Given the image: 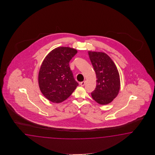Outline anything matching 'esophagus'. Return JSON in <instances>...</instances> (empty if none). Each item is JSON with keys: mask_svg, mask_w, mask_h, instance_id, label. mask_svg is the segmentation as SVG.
Segmentation results:
<instances>
[{"mask_svg": "<svg viewBox=\"0 0 155 155\" xmlns=\"http://www.w3.org/2000/svg\"><path fill=\"white\" fill-rule=\"evenodd\" d=\"M85 81H82V82H80V85L82 86H84L85 85Z\"/></svg>", "mask_w": 155, "mask_h": 155, "instance_id": "obj_1", "label": "esophagus"}]
</instances>
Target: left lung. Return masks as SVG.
Wrapping results in <instances>:
<instances>
[{"mask_svg": "<svg viewBox=\"0 0 155 155\" xmlns=\"http://www.w3.org/2000/svg\"><path fill=\"white\" fill-rule=\"evenodd\" d=\"M96 75V86L92 92V99L100 105L112 101L120 89L119 71L115 63L106 54L102 52H88Z\"/></svg>", "mask_w": 155, "mask_h": 155, "instance_id": "left-lung-1", "label": "left lung"}]
</instances>
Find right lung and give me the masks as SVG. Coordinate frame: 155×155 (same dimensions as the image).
Returning a JSON list of instances; mask_svg holds the SVG:
<instances>
[{
  "mask_svg": "<svg viewBox=\"0 0 155 155\" xmlns=\"http://www.w3.org/2000/svg\"><path fill=\"white\" fill-rule=\"evenodd\" d=\"M77 52L69 47H58L44 60L40 68L38 82L41 92L50 101L63 102L79 85L69 64Z\"/></svg>",
  "mask_w": 155,
  "mask_h": 155,
  "instance_id": "obj_1",
  "label": "right lung"
}]
</instances>
